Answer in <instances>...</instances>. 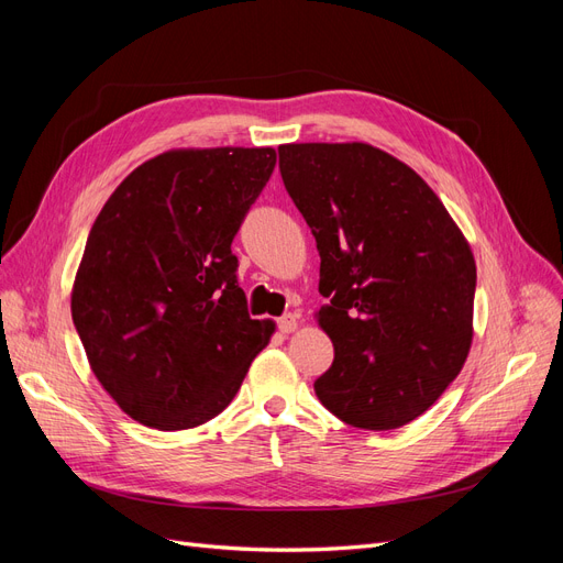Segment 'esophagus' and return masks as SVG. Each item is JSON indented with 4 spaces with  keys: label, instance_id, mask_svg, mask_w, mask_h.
I'll return each instance as SVG.
<instances>
[{
    "label": "esophagus",
    "instance_id": "obj_1",
    "mask_svg": "<svg viewBox=\"0 0 563 563\" xmlns=\"http://www.w3.org/2000/svg\"><path fill=\"white\" fill-rule=\"evenodd\" d=\"M298 329V317L296 314H286L279 319V331L282 333H294Z\"/></svg>",
    "mask_w": 563,
    "mask_h": 563
}]
</instances>
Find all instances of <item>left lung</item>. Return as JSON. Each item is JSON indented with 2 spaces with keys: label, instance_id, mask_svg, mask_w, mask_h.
Segmentation results:
<instances>
[{
  "label": "left lung",
  "instance_id": "obj_1",
  "mask_svg": "<svg viewBox=\"0 0 563 563\" xmlns=\"http://www.w3.org/2000/svg\"><path fill=\"white\" fill-rule=\"evenodd\" d=\"M279 172L319 267L331 338L319 401L360 430H397L444 395L472 347L476 265L411 166L368 143L279 145Z\"/></svg>",
  "mask_w": 563,
  "mask_h": 563
}]
</instances>
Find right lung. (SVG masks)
<instances>
[{"mask_svg": "<svg viewBox=\"0 0 563 563\" xmlns=\"http://www.w3.org/2000/svg\"><path fill=\"white\" fill-rule=\"evenodd\" d=\"M277 164L272 147H180L100 209L70 308L98 383L147 428L190 430L234 399L275 321L251 319L232 240Z\"/></svg>", "mask_w": 563, "mask_h": 563, "instance_id": "obj_1", "label": "right lung"}]
</instances>
